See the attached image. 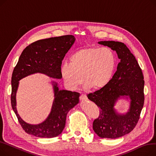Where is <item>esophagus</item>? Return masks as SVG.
<instances>
[{"label":"esophagus","instance_id":"34e87169","mask_svg":"<svg viewBox=\"0 0 156 156\" xmlns=\"http://www.w3.org/2000/svg\"><path fill=\"white\" fill-rule=\"evenodd\" d=\"M80 100H81V101H87V95H86L81 94V95H80Z\"/></svg>","mask_w":156,"mask_h":156}]
</instances>
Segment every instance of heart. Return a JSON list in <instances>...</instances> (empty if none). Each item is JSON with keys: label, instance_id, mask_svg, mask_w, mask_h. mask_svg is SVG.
I'll list each match as a JSON object with an SVG mask.
<instances>
[{"label": "heart", "instance_id": "b5f03b06", "mask_svg": "<svg viewBox=\"0 0 156 156\" xmlns=\"http://www.w3.org/2000/svg\"><path fill=\"white\" fill-rule=\"evenodd\" d=\"M116 67V56L111 48L88 47L73 52L69 64H64L60 71L65 85L71 90L80 85L81 77L85 88L100 90L110 82Z\"/></svg>", "mask_w": 156, "mask_h": 156}]
</instances>
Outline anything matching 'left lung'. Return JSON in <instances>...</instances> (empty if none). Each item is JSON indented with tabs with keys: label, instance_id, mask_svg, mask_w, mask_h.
Returning a JSON list of instances; mask_svg holds the SVG:
<instances>
[{
	"label": "left lung",
	"instance_id": "1",
	"mask_svg": "<svg viewBox=\"0 0 156 156\" xmlns=\"http://www.w3.org/2000/svg\"><path fill=\"white\" fill-rule=\"evenodd\" d=\"M98 43L115 51L121 61L108 85L87 95L100 109L93 129L101 138H117L132 132L140 118L144 103V76L135 56L125 44L115 41ZM121 96L130 99V109L125 115L118 114L113 108Z\"/></svg>",
	"mask_w": 156,
	"mask_h": 156
}]
</instances>
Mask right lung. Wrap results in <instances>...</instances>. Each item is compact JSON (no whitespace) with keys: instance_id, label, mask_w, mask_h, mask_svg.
<instances>
[{"instance_id":"right-lung-1","label":"right lung","mask_w":156,"mask_h":156,"mask_svg":"<svg viewBox=\"0 0 156 156\" xmlns=\"http://www.w3.org/2000/svg\"><path fill=\"white\" fill-rule=\"evenodd\" d=\"M75 41V37L71 35L40 40L30 44L22 52L12 72L11 101L20 124L26 133L41 138L58 136L65 127L68 112L79 102V93L60 90L57 83L52 82L54 101L50 114L42 123H27L21 118L16 107V95L21 79L36 73H44L54 78H62L60 71L62 61Z\"/></svg>"}]
</instances>
